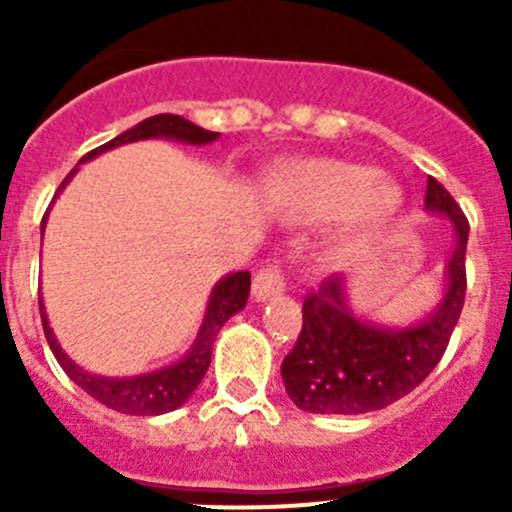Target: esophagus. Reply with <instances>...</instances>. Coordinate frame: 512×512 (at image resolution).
I'll return each instance as SVG.
<instances>
[{
  "mask_svg": "<svg viewBox=\"0 0 512 512\" xmlns=\"http://www.w3.org/2000/svg\"><path fill=\"white\" fill-rule=\"evenodd\" d=\"M282 289H285V277H282L277 265L262 267L255 275V280H252V297H255V302L277 297V294H282Z\"/></svg>",
  "mask_w": 512,
  "mask_h": 512,
  "instance_id": "obj_1",
  "label": "esophagus"
}]
</instances>
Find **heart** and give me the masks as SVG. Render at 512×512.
I'll return each instance as SVG.
<instances>
[{"mask_svg":"<svg viewBox=\"0 0 512 512\" xmlns=\"http://www.w3.org/2000/svg\"><path fill=\"white\" fill-rule=\"evenodd\" d=\"M299 185L304 190L309 210L317 215L342 213L352 209L347 227V245H359L374 235L391 215L399 210L401 193L389 183H374V173L361 165L342 160H317L299 170Z\"/></svg>","mask_w":512,"mask_h":512,"instance_id":"heart-1","label":"heart"}]
</instances>
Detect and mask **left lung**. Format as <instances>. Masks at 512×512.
Wrapping results in <instances>:
<instances>
[{"mask_svg": "<svg viewBox=\"0 0 512 512\" xmlns=\"http://www.w3.org/2000/svg\"><path fill=\"white\" fill-rule=\"evenodd\" d=\"M426 210L451 220L453 247L443 297L409 327H384L354 312L347 280L329 277L304 299L302 332L282 361L289 399L309 414H369L416 389L441 361L466 299L468 220L436 178H428Z\"/></svg>", "mask_w": 512, "mask_h": 512, "instance_id": "left-lung-1", "label": "left lung"}]
</instances>
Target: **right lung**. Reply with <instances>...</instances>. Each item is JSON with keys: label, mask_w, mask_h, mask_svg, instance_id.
<instances>
[{"label": "right lung", "mask_w": 512, "mask_h": 512, "mask_svg": "<svg viewBox=\"0 0 512 512\" xmlns=\"http://www.w3.org/2000/svg\"><path fill=\"white\" fill-rule=\"evenodd\" d=\"M218 136L220 133L205 131V128L185 121L183 116H175V113H158V116L146 118V121H141L138 126L123 131L121 136H116L113 141L103 143V146L86 153V156L81 158V163L94 160L96 156H101V153L111 151V148L126 146V143L136 141H148V138H165V141L190 143V146H208V143L218 141ZM76 170L79 168H74L66 175L64 183L56 190V195H59L61 190H64V185L74 178ZM46 218H49V210H46L44 220H41V230H44ZM247 297H250V272L242 270L223 277V280L213 287V292H210L203 324H200V332L198 337H195L193 347L188 349V354L180 361H175V364L163 366V369L156 371H148V374L141 376H101L81 369V366L76 364V361H71V356L59 347V342H56L54 332H51L49 327L44 302H41V294L39 312L51 352H54L61 369L69 374V379L74 381L76 386H81L86 394L94 396V399L101 401L103 406H108V409L113 411H121V414L160 416L183 406L185 401L190 399V394L198 389V384L203 381L205 371H208L210 366L215 337H218V332L223 329V324L232 317V314L245 309Z\"/></svg>", "instance_id": "right-lung-1"}]
</instances>
